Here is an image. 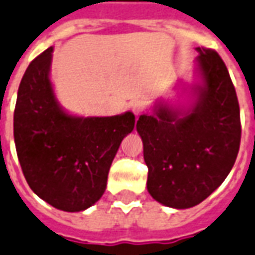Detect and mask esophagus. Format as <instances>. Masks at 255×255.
Segmentation results:
<instances>
[{"label": "esophagus", "instance_id": "1", "mask_svg": "<svg viewBox=\"0 0 255 255\" xmlns=\"http://www.w3.org/2000/svg\"><path fill=\"white\" fill-rule=\"evenodd\" d=\"M144 104L142 103V101H136V103L132 104V112L135 113V116H140L143 112H144Z\"/></svg>", "mask_w": 255, "mask_h": 255}]
</instances>
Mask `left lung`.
<instances>
[{"label":"left lung","mask_w":255,"mask_h":255,"mask_svg":"<svg viewBox=\"0 0 255 255\" xmlns=\"http://www.w3.org/2000/svg\"><path fill=\"white\" fill-rule=\"evenodd\" d=\"M200 84L186 109L158 103L136 122L148 167L147 190L175 209L200 204L233 169L241 144L238 97L216 51L197 47Z\"/></svg>","instance_id":"1"}]
</instances>
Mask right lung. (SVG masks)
Wrapping results in <instances>:
<instances>
[{"instance_id": "obj_1", "label": "right lung", "mask_w": 255, "mask_h": 255, "mask_svg": "<svg viewBox=\"0 0 255 255\" xmlns=\"http://www.w3.org/2000/svg\"><path fill=\"white\" fill-rule=\"evenodd\" d=\"M52 50L32 60L20 82L14 143L29 188L55 208L80 212L104 195L113 158L132 132L135 116L80 118L66 112L50 80Z\"/></svg>"}]
</instances>
